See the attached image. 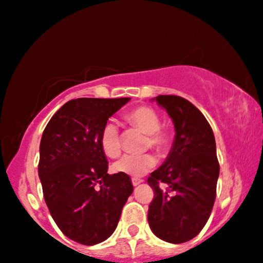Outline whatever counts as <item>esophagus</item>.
<instances>
[{
	"mask_svg": "<svg viewBox=\"0 0 263 263\" xmlns=\"http://www.w3.org/2000/svg\"><path fill=\"white\" fill-rule=\"evenodd\" d=\"M131 181H132V185H134V186H137V185L141 184L143 180L139 179V178H132Z\"/></svg>",
	"mask_w": 263,
	"mask_h": 263,
	"instance_id": "esophagus-1",
	"label": "esophagus"
}]
</instances>
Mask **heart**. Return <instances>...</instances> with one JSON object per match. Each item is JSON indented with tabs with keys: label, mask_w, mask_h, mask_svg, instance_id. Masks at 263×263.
<instances>
[{
	"label": "heart",
	"mask_w": 263,
	"mask_h": 263,
	"mask_svg": "<svg viewBox=\"0 0 263 263\" xmlns=\"http://www.w3.org/2000/svg\"><path fill=\"white\" fill-rule=\"evenodd\" d=\"M125 121L131 127L145 134L143 148H152L160 156H166L172 146V134L167 127L161 125L159 114L148 106H138L129 109L124 115ZM100 145L108 157L115 159L121 154V138L117 125L107 122L100 135ZM156 157L146 153L142 155H125L113 164L115 173L129 177H141L155 167Z\"/></svg>",
	"instance_id": "b5f03b06"
}]
</instances>
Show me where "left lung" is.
<instances>
[{
	"label": "left lung",
	"mask_w": 263,
	"mask_h": 263,
	"mask_svg": "<svg viewBox=\"0 0 263 263\" xmlns=\"http://www.w3.org/2000/svg\"><path fill=\"white\" fill-rule=\"evenodd\" d=\"M176 138L167 160L150 174L154 190L148 221L155 236L180 244L201 232L216 197L220 164L213 129L201 111L180 96L160 95Z\"/></svg>",
	"instance_id": "left-lung-1"
}]
</instances>
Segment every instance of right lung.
<instances>
[{
	"label": "right lung",
	"instance_id": "add662e5",
	"mask_svg": "<svg viewBox=\"0 0 263 263\" xmlns=\"http://www.w3.org/2000/svg\"><path fill=\"white\" fill-rule=\"evenodd\" d=\"M129 101H68L45 126L40 145L44 201L61 232L84 246L106 240L117 229L134 191L126 174H108L100 135L108 119Z\"/></svg>",
	"mask_w": 263,
	"mask_h": 263
}]
</instances>
